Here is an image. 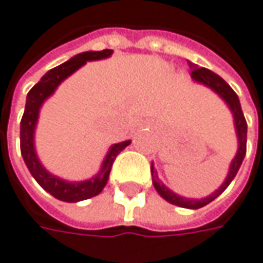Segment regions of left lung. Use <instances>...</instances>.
<instances>
[{
  "mask_svg": "<svg viewBox=\"0 0 263 263\" xmlns=\"http://www.w3.org/2000/svg\"><path fill=\"white\" fill-rule=\"evenodd\" d=\"M191 69V78L194 81H197L200 84H204L209 88H212L215 92H218L221 97L225 100V103L230 106V109L234 115V123H235V131H237V137H238V152H237V156L234 157L233 163H231V167H230V172H228V177L225 179L222 185L219 187V190H216L213 194H211L209 197L201 200H193V199H185V197H181L175 193H172L171 190L165 187L159 178H157V174L154 171L153 165H152V177H153V185L156 191L169 203L175 204V206H179V208H187V209H200L206 204H209L211 201L216 199L219 194H222L225 189L230 185V182L234 179V177L237 175L240 166H241V162L245 159L246 156V144H247V122L245 119V115H243V110H241V106H240V100L237 97V94L234 92V89L231 86L228 85L222 78L219 74H216L215 72H212L206 67H197L196 64H190Z\"/></svg>",
  "mask_w": 263,
  "mask_h": 263,
  "instance_id": "left-lung-1",
  "label": "left lung"
}]
</instances>
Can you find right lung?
<instances>
[{
  "instance_id": "right-lung-1",
  "label": "right lung",
  "mask_w": 263,
  "mask_h": 263,
  "mask_svg": "<svg viewBox=\"0 0 263 263\" xmlns=\"http://www.w3.org/2000/svg\"><path fill=\"white\" fill-rule=\"evenodd\" d=\"M111 52H113L111 50L81 52V54L72 57L69 62L48 70L41 78L40 82L36 85H33V88L28 92L26 107H25V113H23V118L20 122V152H22L25 163L28 166L29 172L36 179V182L45 191H48L51 196H54L55 199L62 200V201L74 203V201L91 199V197L100 194L104 189V185L107 184L110 171H111V166H113L116 156L125 147H128L131 141H123V143L111 145V148L106 156L103 166H101V171L97 177L91 178L88 181H82V182H66L63 179L54 177L50 172H47L40 163L36 153H35L33 131H35L36 120H38L40 107L42 106V103L55 91L59 84L63 79H66L69 74L73 73L76 69H79L88 60L106 59Z\"/></svg>"
}]
</instances>
